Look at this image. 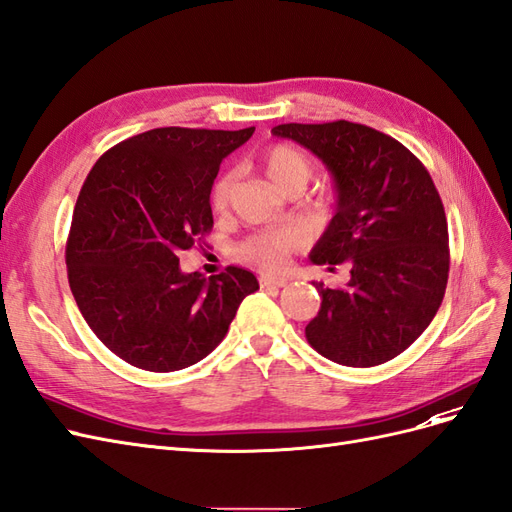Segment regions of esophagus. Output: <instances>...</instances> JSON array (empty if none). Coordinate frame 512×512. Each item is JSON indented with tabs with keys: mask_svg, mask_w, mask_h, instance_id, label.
<instances>
[{
	"mask_svg": "<svg viewBox=\"0 0 512 512\" xmlns=\"http://www.w3.org/2000/svg\"><path fill=\"white\" fill-rule=\"evenodd\" d=\"M286 284H288L286 277H260V286H262V288H269V286L282 288V286H286Z\"/></svg>",
	"mask_w": 512,
	"mask_h": 512,
	"instance_id": "34e87169",
	"label": "esophagus"
}]
</instances>
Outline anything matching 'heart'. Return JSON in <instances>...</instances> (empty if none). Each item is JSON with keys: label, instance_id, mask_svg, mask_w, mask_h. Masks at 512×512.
<instances>
[{"label": "heart", "instance_id": "b5f03b06", "mask_svg": "<svg viewBox=\"0 0 512 512\" xmlns=\"http://www.w3.org/2000/svg\"><path fill=\"white\" fill-rule=\"evenodd\" d=\"M262 168L273 181L277 190L305 188L307 179L312 177L314 164L305 151L292 145H273L262 153ZM232 173H222L213 181L211 188V207L213 211H226L230 192H232ZM303 243V235L297 228L290 226H269L247 237L237 245V258L247 262L260 271L275 273L282 271L288 262V256L297 252Z\"/></svg>", "mask_w": 512, "mask_h": 512}]
</instances>
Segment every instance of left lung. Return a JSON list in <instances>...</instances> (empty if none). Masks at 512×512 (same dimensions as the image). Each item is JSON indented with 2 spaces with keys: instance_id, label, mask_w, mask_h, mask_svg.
<instances>
[{
  "instance_id": "8db88e82",
  "label": "left lung",
  "mask_w": 512,
  "mask_h": 512,
  "mask_svg": "<svg viewBox=\"0 0 512 512\" xmlns=\"http://www.w3.org/2000/svg\"><path fill=\"white\" fill-rule=\"evenodd\" d=\"M331 170L335 215L309 254L316 265H350V282L320 292L305 327L329 361L374 367L395 359L436 316L448 282V226L427 168L389 134L346 119L282 123L271 130Z\"/></svg>"
}]
</instances>
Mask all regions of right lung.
<instances>
[{"label": "right lung", "instance_id": "1", "mask_svg": "<svg viewBox=\"0 0 512 512\" xmlns=\"http://www.w3.org/2000/svg\"><path fill=\"white\" fill-rule=\"evenodd\" d=\"M252 134L156 128L89 170L66 243L68 282L89 329L126 363L160 374L198 363L258 290L239 267L209 280L179 269V254L213 228L222 160Z\"/></svg>", "mask_w": 512, "mask_h": 512}]
</instances>
